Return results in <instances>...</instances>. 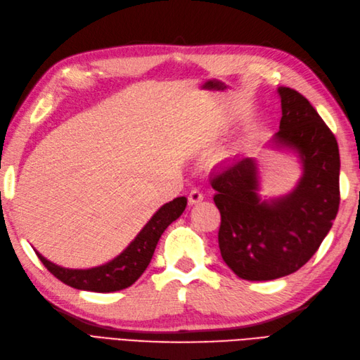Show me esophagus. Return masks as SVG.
Instances as JSON below:
<instances>
[{"label": "esophagus", "instance_id": "esophagus-1", "mask_svg": "<svg viewBox=\"0 0 360 360\" xmlns=\"http://www.w3.org/2000/svg\"><path fill=\"white\" fill-rule=\"evenodd\" d=\"M205 198V195L198 191V190H191L190 191V194H188V203L193 206V205H197V203H200L202 200Z\"/></svg>", "mask_w": 360, "mask_h": 360}]
</instances>
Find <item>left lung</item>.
Wrapping results in <instances>:
<instances>
[{"label":"left lung","instance_id":"obj_1","mask_svg":"<svg viewBox=\"0 0 360 360\" xmlns=\"http://www.w3.org/2000/svg\"><path fill=\"white\" fill-rule=\"evenodd\" d=\"M277 95L282 118L269 146L298 157L295 187L262 198L259 165L246 155L233 158L210 181L221 212L222 259L245 281H273L300 270L323 242L340 206L335 136L301 93L278 87Z\"/></svg>","mask_w":360,"mask_h":360}]
</instances>
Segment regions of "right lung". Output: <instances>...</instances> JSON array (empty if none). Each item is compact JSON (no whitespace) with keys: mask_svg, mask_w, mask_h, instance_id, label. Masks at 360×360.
<instances>
[{"mask_svg":"<svg viewBox=\"0 0 360 360\" xmlns=\"http://www.w3.org/2000/svg\"><path fill=\"white\" fill-rule=\"evenodd\" d=\"M187 207V197H176L163 205L143 229L133 238L129 246L114 259L91 269H66L53 264L39 252L35 254L44 264V267L58 277L60 282L79 290L90 292H115L135 283L148 267L154 255L160 237L169 225L176 221Z\"/></svg>","mask_w":360,"mask_h":360,"instance_id":"right-lung-1","label":"right lung"}]
</instances>
